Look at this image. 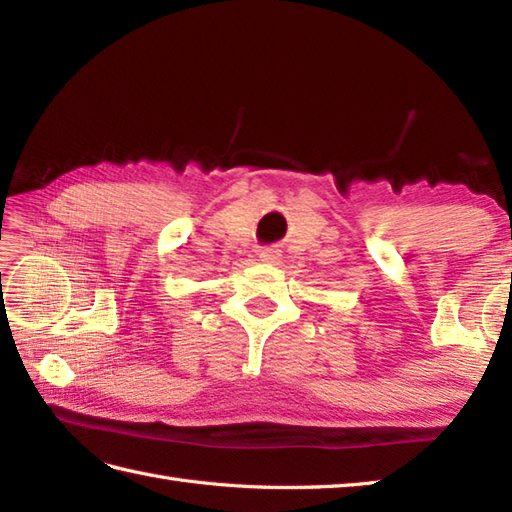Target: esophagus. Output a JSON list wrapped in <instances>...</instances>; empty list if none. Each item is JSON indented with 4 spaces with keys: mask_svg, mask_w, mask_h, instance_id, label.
I'll use <instances>...</instances> for the list:
<instances>
[{
    "mask_svg": "<svg viewBox=\"0 0 512 512\" xmlns=\"http://www.w3.org/2000/svg\"><path fill=\"white\" fill-rule=\"evenodd\" d=\"M259 259H262V262H266V264H277L279 262V250L264 248L262 253H259Z\"/></svg>",
    "mask_w": 512,
    "mask_h": 512,
    "instance_id": "34e87169",
    "label": "esophagus"
}]
</instances>
